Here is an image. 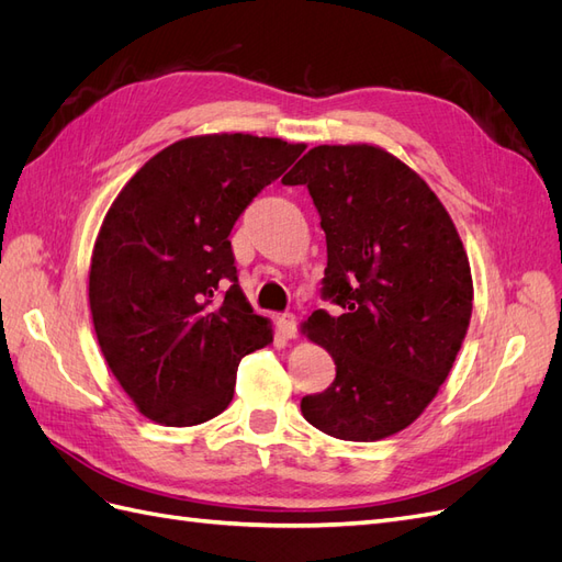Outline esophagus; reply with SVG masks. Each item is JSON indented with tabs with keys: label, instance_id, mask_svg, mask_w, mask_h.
<instances>
[{
	"label": "esophagus",
	"instance_id": "obj_1",
	"mask_svg": "<svg viewBox=\"0 0 562 562\" xmlns=\"http://www.w3.org/2000/svg\"><path fill=\"white\" fill-rule=\"evenodd\" d=\"M279 330L288 339L297 337V318H295V314H281L279 316Z\"/></svg>",
	"mask_w": 562,
	"mask_h": 562
}]
</instances>
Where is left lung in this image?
Wrapping results in <instances>:
<instances>
[{"label": "left lung", "mask_w": 562, "mask_h": 562, "mask_svg": "<svg viewBox=\"0 0 562 562\" xmlns=\"http://www.w3.org/2000/svg\"><path fill=\"white\" fill-rule=\"evenodd\" d=\"M283 184H307L326 232L323 297L302 333L335 380L300 407L342 440H380L424 413L457 359L473 310L467 250L452 217L411 166L378 145H318Z\"/></svg>", "instance_id": "obj_1"}]
</instances>
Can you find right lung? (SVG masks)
<instances>
[{
  "instance_id": "right-lung-1",
  "label": "right lung",
  "mask_w": 562,
  "mask_h": 562,
  "mask_svg": "<svg viewBox=\"0 0 562 562\" xmlns=\"http://www.w3.org/2000/svg\"><path fill=\"white\" fill-rule=\"evenodd\" d=\"M304 147L192 135L151 157L110 206L91 255L93 328L112 375L151 422L217 417L239 361L274 339L241 291L229 232Z\"/></svg>"
}]
</instances>
